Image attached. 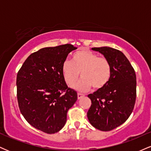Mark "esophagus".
Instances as JSON below:
<instances>
[{"instance_id":"34e87169","label":"esophagus","mask_w":151,"mask_h":151,"mask_svg":"<svg viewBox=\"0 0 151 151\" xmlns=\"http://www.w3.org/2000/svg\"><path fill=\"white\" fill-rule=\"evenodd\" d=\"M83 96H84V95H83V94L79 93H77V98H78V99H81V98L83 97Z\"/></svg>"}]
</instances>
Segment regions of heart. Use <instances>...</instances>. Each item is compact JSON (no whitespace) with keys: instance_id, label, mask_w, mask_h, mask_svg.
Segmentation results:
<instances>
[{"instance_id":"b5f03b06","label":"heart","mask_w":151,"mask_h":151,"mask_svg":"<svg viewBox=\"0 0 151 151\" xmlns=\"http://www.w3.org/2000/svg\"><path fill=\"white\" fill-rule=\"evenodd\" d=\"M63 77L68 86H72L81 74L82 79L74 88L80 91L91 88L101 90L112 77V67L107 58H100L91 50L82 49L72 55V62L65 61L62 67Z\"/></svg>"}]
</instances>
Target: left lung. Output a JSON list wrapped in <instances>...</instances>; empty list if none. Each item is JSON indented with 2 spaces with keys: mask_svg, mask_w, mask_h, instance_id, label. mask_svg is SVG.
<instances>
[{
  "mask_svg": "<svg viewBox=\"0 0 151 151\" xmlns=\"http://www.w3.org/2000/svg\"><path fill=\"white\" fill-rule=\"evenodd\" d=\"M111 63L112 77L106 86L88 94L91 105L87 112L94 127L108 132L122 124L132 114L137 97L135 71L126 56L110 47L92 48Z\"/></svg>",
  "mask_w": 151,
  "mask_h": 151,
  "instance_id": "1",
  "label": "left lung"
}]
</instances>
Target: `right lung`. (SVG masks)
Returning a JSON list of instances; mask_svg holds the SVG:
<instances>
[{
	"label": "right lung",
	"mask_w": 151,
	"mask_h": 151,
	"mask_svg": "<svg viewBox=\"0 0 151 151\" xmlns=\"http://www.w3.org/2000/svg\"><path fill=\"white\" fill-rule=\"evenodd\" d=\"M77 48L71 44L47 47L29 56L17 75V96L22 115L29 124L47 134L65 126L67 112L77 100L68 88L62 67L68 54Z\"/></svg>",
	"instance_id": "obj_1"
}]
</instances>
